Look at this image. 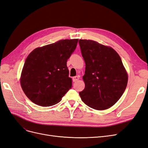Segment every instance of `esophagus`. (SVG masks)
<instances>
[{
	"instance_id": "1",
	"label": "esophagus",
	"mask_w": 148,
	"mask_h": 148,
	"mask_svg": "<svg viewBox=\"0 0 148 148\" xmlns=\"http://www.w3.org/2000/svg\"><path fill=\"white\" fill-rule=\"evenodd\" d=\"M79 76H76V77H73V82H77L78 80L79 79Z\"/></svg>"
}]
</instances>
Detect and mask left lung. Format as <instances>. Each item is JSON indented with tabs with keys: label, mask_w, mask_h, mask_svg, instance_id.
<instances>
[{
	"label": "left lung",
	"mask_w": 148,
	"mask_h": 148,
	"mask_svg": "<svg viewBox=\"0 0 148 148\" xmlns=\"http://www.w3.org/2000/svg\"><path fill=\"white\" fill-rule=\"evenodd\" d=\"M79 44L86 64L81 99L94 109H109L119 100L128 83L121 58L114 49L91 40L79 39Z\"/></svg>",
	"instance_id": "1"
}]
</instances>
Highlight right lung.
Segmentation results:
<instances>
[{
	"mask_svg": "<svg viewBox=\"0 0 148 148\" xmlns=\"http://www.w3.org/2000/svg\"><path fill=\"white\" fill-rule=\"evenodd\" d=\"M78 39H62L38 47L26 58L21 75L23 92L34 104L49 107L59 103L72 86L66 62Z\"/></svg>",
	"mask_w": 148,
	"mask_h": 148,
	"instance_id": "obj_1",
	"label": "right lung"
}]
</instances>
